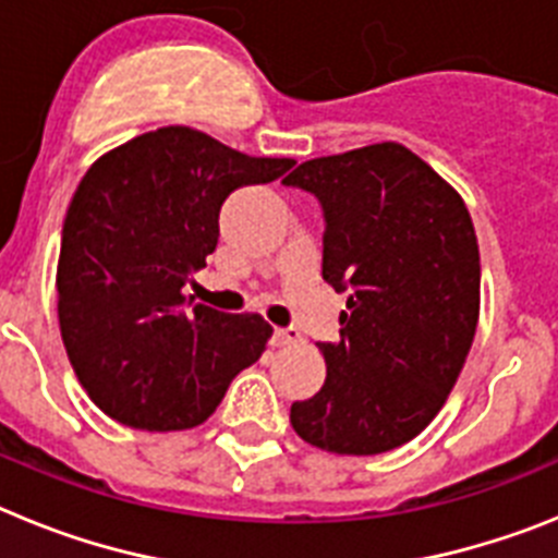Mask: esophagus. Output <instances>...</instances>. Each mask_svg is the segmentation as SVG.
I'll list each match as a JSON object with an SVG mask.
<instances>
[{"instance_id": "1", "label": "esophagus", "mask_w": 558, "mask_h": 558, "mask_svg": "<svg viewBox=\"0 0 558 558\" xmlns=\"http://www.w3.org/2000/svg\"><path fill=\"white\" fill-rule=\"evenodd\" d=\"M295 340H299V332H295V329H274L270 343H274V347H290Z\"/></svg>"}]
</instances>
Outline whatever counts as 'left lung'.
Listing matches in <instances>:
<instances>
[{
  "label": "left lung",
  "instance_id": "left-lung-1",
  "mask_svg": "<svg viewBox=\"0 0 558 558\" xmlns=\"http://www.w3.org/2000/svg\"><path fill=\"white\" fill-rule=\"evenodd\" d=\"M322 201L324 282L349 290L340 340L318 343L327 379L293 402L313 447L377 456L430 425L461 374L481 315L470 209L397 142L322 156L284 179Z\"/></svg>",
  "mask_w": 558,
  "mask_h": 558
}]
</instances>
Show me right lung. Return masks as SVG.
Here are the masks:
<instances>
[{
    "label": "right lung",
    "mask_w": 558,
    "mask_h": 558,
    "mask_svg": "<svg viewBox=\"0 0 558 558\" xmlns=\"http://www.w3.org/2000/svg\"><path fill=\"white\" fill-rule=\"evenodd\" d=\"M293 159H256L186 125L133 136L88 167L66 209L58 324L69 363L102 413L150 433L204 425L274 335L259 313L186 304L220 206Z\"/></svg>",
    "instance_id": "1"
}]
</instances>
